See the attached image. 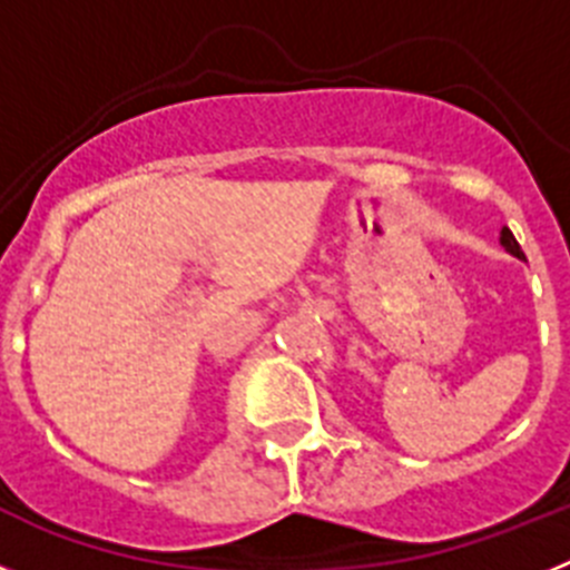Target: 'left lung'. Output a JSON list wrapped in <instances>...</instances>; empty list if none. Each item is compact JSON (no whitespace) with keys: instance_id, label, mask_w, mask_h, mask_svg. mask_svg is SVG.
<instances>
[{"instance_id":"obj_1","label":"left lung","mask_w":570,"mask_h":570,"mask_svg":"<svg viewBox=\"0 0 570 570\" xmlns=\"http://www.w3.org/2000/svg\"><path fill=\"white\" fill-rule=\"evenodd\" d=\"M500 245L508 250V254L517 256V259H525V254H522V248H520V242L513 239V234L508 228L500 230Z\"/></svg>"}]
</instances>
